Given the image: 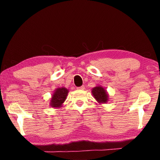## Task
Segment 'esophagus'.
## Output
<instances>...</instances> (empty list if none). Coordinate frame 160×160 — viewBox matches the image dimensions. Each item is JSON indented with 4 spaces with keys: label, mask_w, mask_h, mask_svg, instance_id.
I'll return each instance as SVG.
<instances>
[{
    "label": "esophagus",
    "mask_w": 160,
    "mask_h": 160,
    "mask_svg": "<svg viewBox=\"0 0 160 160\" xmlns=\"http://www.w3.org/2000/svg\"><path fill=\"white\" fill-rule=\"evenodd\" d=\"M78 90H84V89H85V86H84V85H82V86H80V87H78Z\"/></svg>",
    "instance_id": "esophagus-1"
}]
</instances>
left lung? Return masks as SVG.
<instances>
[{
	"instance_id": "1",
	"label": "left lung",
	"mask_w": 160,
	"mask_h": 160,
	"mask_svg": "<svg viewBox=\"0 0 160 160\" xmlns=\"http://www.w3.org/2000/svg\"><path fill=\"white\" fill-rule=\"evenodd\" d=\"M92 94H93L94 99L100 104L107 103L109 100V94H107V90L102 86H97L92 88Z\"/></svg>"
}]
</instances>
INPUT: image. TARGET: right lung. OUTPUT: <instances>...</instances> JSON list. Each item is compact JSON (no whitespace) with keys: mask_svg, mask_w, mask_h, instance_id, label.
Segmentation results:
<instances>
[{"mask_svg":"<svg viewBox=\"0 0 160 160\" xmlns=\"http://www.w3.org/2000/svg\"><path fill=\"white\" fill-rule=\"evenodd\" d=\"M68 90L66 88H60L55 90L51 99L50 106L53 108H60L66 101Z\"/></svg>","mask_w":160,"mask_h":160,"instance_id":"obj_1","label":"right lung"}]
</instances>
